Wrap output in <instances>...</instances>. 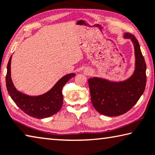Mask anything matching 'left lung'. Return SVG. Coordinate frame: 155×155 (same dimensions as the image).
Instances as JSON below:
<instances>
[{
  "label": "left lung",
  "instance_id": "left-lung-1",
  "mask_svg": "<svg viewBox=\"0 0 155 155\" xmlns=\"http://www.w3.org/2000/svg\"><path fill=\"white\" fill-rule=\"evenodd\" d=\"M134 46L136 68L132 76L123 82H113L94 78L88 80L94 108L103 115L117 116L127 112L143 94L146 85V64L139 41L134 35L125 33Z\"/></svg>",
  "mask_w": 155,
  "mask_h": 155
}]
</instances>
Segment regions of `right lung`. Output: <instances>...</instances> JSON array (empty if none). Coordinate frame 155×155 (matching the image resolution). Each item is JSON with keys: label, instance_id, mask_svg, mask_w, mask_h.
Returning a JSON list of instances; mask_svg holds the SVG:
<instances>
[{"label": "right lung", "instance_id": "1", "mask_svg": "<svg viewBox=\"0 0 155 155\" xmlns=\"http://www.w3.org/2000/svg\"><path fill=\"white\" fill-rule=\"evenodd\" d=\"M11 59L12 56L7 67L6 87L9 95L16 105L26 114L36 118H47L58 113L63 104L62 88L71 78L74 77L75 73L64 76L44 95L29 96L18 91L14 87L11 79Z\"/></svg>", "mask_w": 155, "mask_h": 155}]
</instances>
